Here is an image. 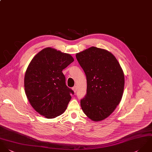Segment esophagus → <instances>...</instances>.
I'll use <instances>...</instances> for the list:
<instances>
[{"label":"esophagus","mask_w":152,"mask_h":152,"mask_svg":"<svg viewBox=\"0 0 152 152\" xmlns=\"http://www.w3.org/2000/svg\"><path fill=\"white\" fill-rule=\"evenodd\" d=\"M72 89L73 90V91L75 93H76L77 91V86H75L74 87H73Z\"/></svg>","instance_id":"obj_1"}]
</instances>
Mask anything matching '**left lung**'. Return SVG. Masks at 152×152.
Returning a JSON list of instances; mask_svg holds the SVG:
<instances>
[{
    "label": "left lung",
    "mask_w": 152,
    "mask_h": 152,
    "mask_svg": "<svg viewBox=\"0 0 152 152\" xmlns=\"http://www.w3.org/2000/svg\"><path fill=\"white\" fill-rule=\"evenodd\" d=\"M76 57L87 79V93L80 100L82 109L92 121H102L121 100L124 86L121 66L110 52L93 46Z\"/></svg>",
    "instance_id": "left-lung-1"
}]
</instances>
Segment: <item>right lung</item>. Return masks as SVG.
<instances>
[{"label": "right lung", "mask_w": 152, "mask_h": 152, "mask_svg": "<svg viewBox=\"0 0 152 152\" xmlns=\"http://www.w3.org/2000/svg\"><path fill=\"white\" fill-rule=\"evenodd\" d=\"M74 61L71 55L47 48L31 60L25 76V90L33 109L50 119L61 115L74 94L62 70Z\"/></svg>", "instance_id": "add662e5"}]
</instances>
